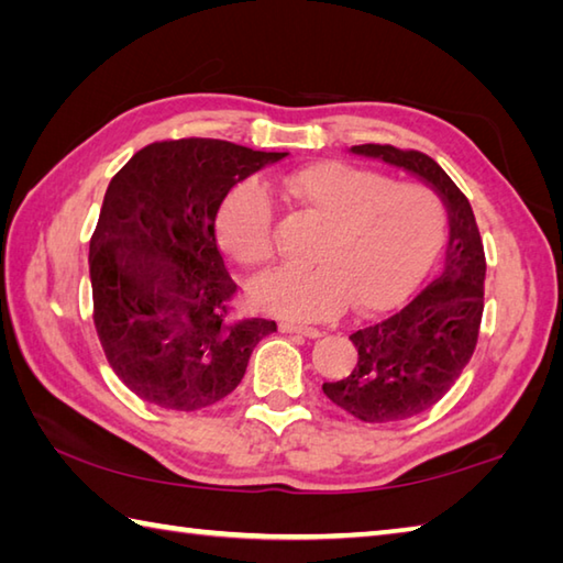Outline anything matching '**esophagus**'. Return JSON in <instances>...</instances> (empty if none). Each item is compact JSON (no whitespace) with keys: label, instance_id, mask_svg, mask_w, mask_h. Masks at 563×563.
Masks as SVG:
<instances>
[{"label":"esophagus","instance_id":"esophagus-1","mask_svg":"<svg viewBox=\"0 0 563 563\" xmlns=\"http://www.w3.org/2000/svg\"><path fill=\"white\" fill-rule=\"evenodd\" d=\"M283 333H300V336L307 339H321V331L314 327H302V324H292V321H283L280 324Z\"/></svg>","mask_w":563,"mask_h":563}]
</instances>
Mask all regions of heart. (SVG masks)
<instances>
[{
  "label": "heart",
  "mask_w": 563,
  "mask_h": 563,
  "mask_svg": "<svg viewBox=\"0 0 563 563\" xmlns=\"http://www.w3.org/2000/svg\"><path fill=\"white\" fill-rule=\"evenodd\" d=\"M285 196L329 224L312 268L261 280L256 302L290 319H324L353 300L361 312L391 307L423 278L445 239V210L421 186L345 162L309 164L283 178ZM220 239L244 268L275 256V212L266 190L242 184L220 210Z\"/></svg>",
  "instance_id": "1"
}]
</instances>
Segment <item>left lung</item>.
Here are the masks:
<instances>
[{"label": "left lung", "mask_w": 563, "mask_h": 563, "mask_svg": "<svg viewBox=\"0 0 563 563\" xmlns=\"http://www.w3.org/2000/svg\"><path fill=\"white\" fill-rule=\"evenodd\" d=\"M351 152L418 176L448 208L445 266L397 314L351 333L357 365L321 387L361 421L394 423L435 406L474 355L484 314V244L470 200L428 154L391 145Z\"/></svg>", "instance_id": "8db88e82"}]
</instances>
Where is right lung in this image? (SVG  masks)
<instances>
[{
	"label": "right lung",
	"instance_id": "obj_1",
	"mask_svg": "<svg viewBox=\"0 0 563 563\" xmlns=\"http://www.w3.org/2000/svg\"><path fill=\"white\" fill-rule=\"evenodd\" d=\"M288 152L224 140L154 142L103 196L89 242L93 324L113 373L142 401L198 411L242 382L275 321L236 319L214 220L227 194Z\"/></svg>",
	"mask_w": 563,
	"mask_h": 563
}]
</instances>
